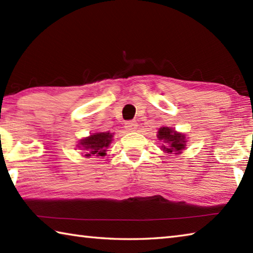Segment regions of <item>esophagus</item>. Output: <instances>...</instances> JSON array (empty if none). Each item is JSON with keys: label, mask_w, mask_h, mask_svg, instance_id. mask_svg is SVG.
<instances>
[{"label": "esophagus", "mask_w": 253, "mask_h": 253, "mask_svg": "<svg viewBox=\"0 0 253 253\" xmlns=\"http://www.w3.org/2000/svg\"><path fill=\"white\" fill-rule=\"evenodd\" d=\"M125 128L128 131H135L137 129V123L134 121H128L125 124Z\"/></svg>", "instance_id": "esophagus-1"}]
</instances>
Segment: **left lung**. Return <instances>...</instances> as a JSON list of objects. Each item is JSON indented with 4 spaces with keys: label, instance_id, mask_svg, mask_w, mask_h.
<instances>
[{
    "label": "left lung",
    "instance_id": "obj_1",
    "mask_svg": "<svg viewBox=\"0 0 253 253\" xmlns=\"http://www.w3.org/2000/svg\"><path fill=\"white\" fill-rule=\"evenodd\" d=\"M158 138L161 140H164L165 143L169 144V147L162 146L164 148L165 152L172 153V152H181L182 149L185 147V136L182 134H178V132L174 131L169 127H161L158 129Z\"/></svg>",
    "mask_w": 253,
    "mask_h": 253
}]
</instances>
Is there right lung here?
<instances>
[{
	"label": "right lung",
	"mask_w": 253,
	"mask_h": 253,
	"mask_svg": "<svg viewBox=\"0 0 253 253\" xmlns=\"http://www.w3.org/2000/svg\"><path fill=\"white\" fill-rule=\"evenodd\" d=\"M113 135L110 132H97L83 139L80 145L84 147L87 154L84 156H105L106 148L109 146Z\"/></svg>",
	"instance_id": "obj_1"
}]
</instances>
